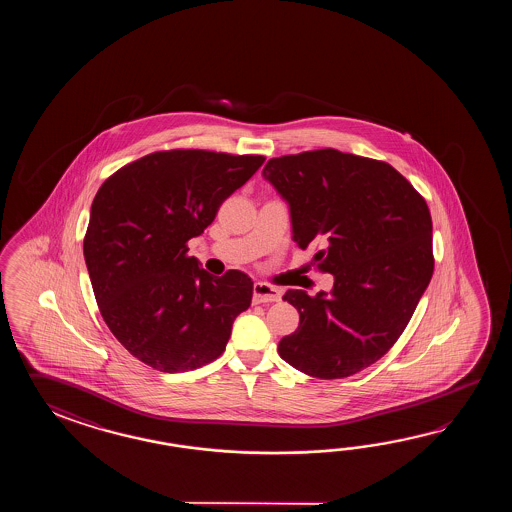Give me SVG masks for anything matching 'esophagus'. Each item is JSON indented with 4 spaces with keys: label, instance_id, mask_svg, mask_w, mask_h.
I'll return each instance as SVG.
<instances>
[{
    "label": "esophagus",
    "instance_id": "1",
    "mask_svg": "<svg viewBox=\"0 0 512 512\" xmlns=\"http://www.w3.org/2000/svg\"><path fill=\"white\" fill-rule=\"evenodd\" d=\"M282 298V293L278 287L269 285V283H254V302L256 304H267V302H278Z\"/></svg>",
    "mask_w": 512,
    "mask_h": 512
}]
</instances>
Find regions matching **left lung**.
Masks as SVG:
<instances>
[{"label": "left lung", "mask_w": 512, "mask_h": 512, "mask_svg": "<svg viewBox=\"0 0 512 512\" xmlns=\"http://www.w3.org/2000/svg\"><path fill=\"white\" fill-rule=\"evenodd\" d=\"M293 219L294 241L315 245L331 294L289 289L298 329L278 353L316 379H344L384 357L403 335L434 274L425 197L392 164L333 148L274 157L263 168Z\"/></svg>", "instance_id": "obj_1"}]
</instances>
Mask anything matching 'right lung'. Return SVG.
<instances>
[{
	"label": "right lung",
	"instance_id": "obj_1",
	"mask_svg": "<svg viewBox=\"0 0 512 512\" xmlns=\"http://www.w3.org/2000/svg\"><path fill=\"white\" fill-rule=\"evenodd\" d=\"M263 155L163 150L119 168L98 188L84 258L100 315L135 359L164 373L196 370L227 348L252 300L251 278L212 276L188 241L216 219Z\"/></svg>",
	"mask_w": 512,
	"mask_h": 512
}]
</instances>
